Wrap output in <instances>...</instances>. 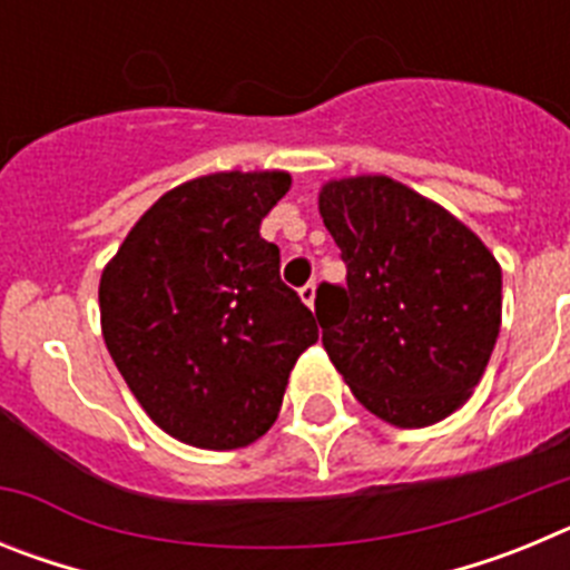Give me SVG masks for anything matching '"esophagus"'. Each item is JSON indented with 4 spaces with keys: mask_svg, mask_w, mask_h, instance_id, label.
Returning <instances> with one entry per match:
<instances>
[{
    "mask_svg": "<svg viewBox=\"0 0 570 570\" xmlns=\"http://www.w3.org/2000/svg\"><path fill=\"white\" fill-rule=\"evenodd\" d=\"M299 296H302V302H305V305H308V308H314V299H316V282H305V285H302V288H299Z\"/></svg>",
    "mask_w": 570,
    "mask_h": 570,
    "instance_id": "34e87169",
    "label": "esophagus"
}]
</instances>
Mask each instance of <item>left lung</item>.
<instances>
[{"mask_svg": "<svg viewBox=\"0 0 570 570\" xmlns=\"http://www.w3.org/2000/svg\"><path fill=\"white\" fill-rule=\"evenodd\" d=\"M345 285L322 282V345L356 400L400 428L454 414L500 334L502 271L440 205L387 176L328 183ZM320 302V291H316Z\"/></svg>", "mask_w": 570, "mask_h": 570, "instance_id": "1", "label": "left lung"}]
</instances>
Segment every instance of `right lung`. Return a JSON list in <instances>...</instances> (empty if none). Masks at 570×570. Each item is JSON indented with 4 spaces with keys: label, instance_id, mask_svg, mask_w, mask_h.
Instances as JSON below:
<instances>
[{
    "label": "right lung",
    "instance_id": "obj_1",
    "mask_svg": "<svg viewBox=\"0 0 570 570\" xmlns=\"http://www.w3.org/2000/svg\"><path fill=\"white\" fill-rule=\"evenodd\" d=\"M291 176L214 174L185 183L134 225L99 282L102 334L150 420L176 440L230 451L259 440L291 367L320 340L279 276L259 225Z\"/></svg>",
    "mask_w": 570,
    "mask_h": 570
}]
</instances>
